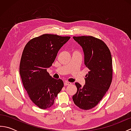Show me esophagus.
Listing matches in <instances>:
<instances>
[{"label": "esophagus", "instance_id": "34e87169", "mask_svg": "<svg viewBox=\"0 0 131 131\" xmlns=\"http://www.w3.org/2000/svg\"><path fill=\"white\" fill-rule=\"evenodd\" d=\"M71 84V83H70V82H65V83H64V85H65V86H67V85H70Z\"/></svg>", "mask_w": 131, "mask_h": 131}]
</instances>
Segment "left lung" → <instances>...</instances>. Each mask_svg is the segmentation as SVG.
<instances>
[{
  "label": "left lung",
  "mask_w": 131,
  "mask_h": 131,
  "mask_svg": "<svg viewBox=\"0 0 131 131\" xmlns=\"http://www.w3.org/2000/svg\"><path fill=\"white\" fill-rule=\"evenodd\" d=\"M82 46L84 64L90 71L85 75V84L75 83L77 93L73 100L78 107L90 110L95 107L110 88L113 78L112 54L104 41L92 36L73 37Z\"/></svg>",
  "instance_id": "left-lung-1"
}]
</instances>
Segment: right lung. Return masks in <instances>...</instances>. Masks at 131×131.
<instances>
[{
    "label": "right lung",
    "instance_id": "obj_1",
    "mask_svg": "<svg viewBox=\"0 0 131 131\" xmlns=\"http://www.w3.org/2000/svg\"><path fill=\"white\" fill-rule=\"evenodd\" d=\"M70 38L45 34L32 38L26 44L22 54L19 74L30 100L42 109L54 104L63 87L61 79H56L47 72L60 49Z\"/></svg>",
    "mask_w": 131,
    "mask_h": 131
}]
</instances>
